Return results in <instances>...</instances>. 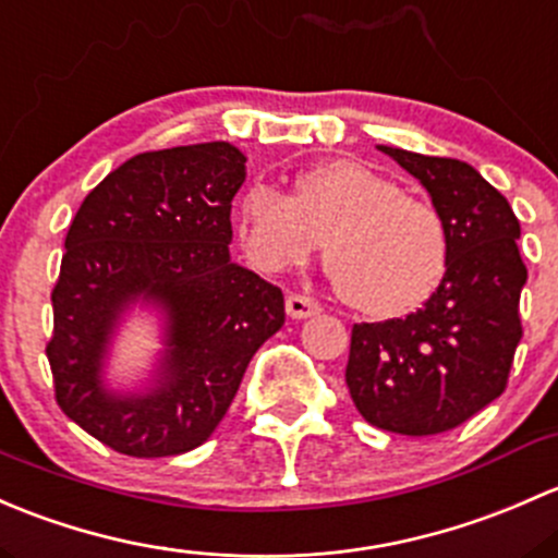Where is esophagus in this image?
<instances>
[{
    "label": "esophagus",
    "mask_w": 558,
    "mask_h": 558,
    "mask_svg": "<svg viewBox=\"0 0 558 558\" xmlns=\"http://www.w3.org/2000/svg\"><path fill=\"white\" fill-rule=\"evenodd\" d=\"M319 312H322V306L314 301V298L301 295V292H292V295H287V314H290L292 319H308Z\"/></svg>",
    "instance_id": "esophagus-1"
}]
</instances>
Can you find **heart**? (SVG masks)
Segmentation results:
<instances>
[{
	"instance_id": "heart-1",
	"label": "heart",
	"mask_w": 558,
	"mask_h": 558,
	"mask_svg": "<svg viewBox=\"0 0 558 558\" xmlns=\"http://www.w3.org/2000/svg\"><path fill=\"white\" fill-rule=\"evenodd\" d=\"M236 226L250 260L268 274L303 266L327 241L338 290L367 317L418 308L449 266L440 211L357 160L301 171L295 195L252 182L239 198Z\"/></svg>"
}]
</instances>
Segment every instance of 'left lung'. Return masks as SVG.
I'll return each mask as SVG.
<instances>
[{
	"label": "left lung",
	"mask_w": 558,
	"mask_h": 558,
	"mask_svg": "<svg viewBox=\"0 0 558 558\" xmlns=\"http://www.w3.org/2000/svg\"><path fill=\"white\" fill-rule=\"evenodd\" d=\"M378 150L427 187L449 231V266L422 308L352 327L347 387L367 424L424 438L459 427L508 387L524 336L521 226L508 198L470 163Z\"/></svg>",
	"instance_id": "8db88e82"
}]
</instances>
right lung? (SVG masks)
<instances>
[{
	"label": "right lung",
	"mask_w": 558,
	"mask_h": 558,
	"mask_svg": "<svg viewBox=\"0 0 558 558\" xmlns=\"http://www.w3.org/2000/svg\"><path fill=\"white\" fill-rule=\"evenodd\" d=\"M246 158L228 142L134 155L85 195L66 233L48 354L56 403L118 453L155 459L204 444L257 349L284 325V295L231 260V201ZM136 296L165 306L156 387L100 384L113 322Z\"/></svg>",
	"instance_id": "obj_1"
}]
</instances>
